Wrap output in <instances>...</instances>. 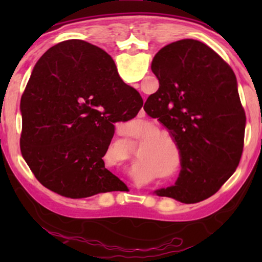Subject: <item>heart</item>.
<instances>
[{
	"label": "heart",
	"mask_w": 262,
	"mask_h": 262,
	"mask_svg": "<svg viewBox=\"0 0 262 262\" xmlns=\"http://www.w3.org/2000/svg\"><path fill=\"white\" fill-rule=\"evenodd\" d=\"M145 135L141 142L144 145L142 154L147 158H150L155 165L158 167H167L170 163L171 147L166 141L176 144L173 135L167 132H158V128L152 125H145L144 127Z\"/></svg>",
	"instance_id": "1"
}]
</instances>
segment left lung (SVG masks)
I'll return each mask as SVG.
<instances>
[{"instance_id":"obj_1","label":"left lung","mask_w":262,"mask_h":262,"mask_svg":"<svg viewBox=\"0 0 262 262\" xmlns=\"http://www.w3.org/2000/svg\"><path fill=\"white\" fill-rule=\"evenodd\" d=\"M111 69L114 61L105 54ZM159 81L144 111L173 135L181 171L159 196L183 203L205 200L233 174L244 148L246 117L237 78L216 52L194 39L164 46L151 63Z\"/></svg>"}]
</instances>
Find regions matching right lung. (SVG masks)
Instances as JSON below:
<instances>
[{
  "instance_id": "add662e5",
  "label": "right lung",
  "mask_w": 262,
  "mask_h": 262,
  "mask_svg": "<svg viewBox=\"0 0 262 262\" xmlns=\"http://www.w3.org/2000/svg\"><path fill=\"white\" fill-rule=\"evenodd\" d=\"M86 41H62L35 63L20 99V151L39 183L72 199L126 185L103 157L118 121L135 118L143 99Z\"/></svg>"
}]
</instances>
